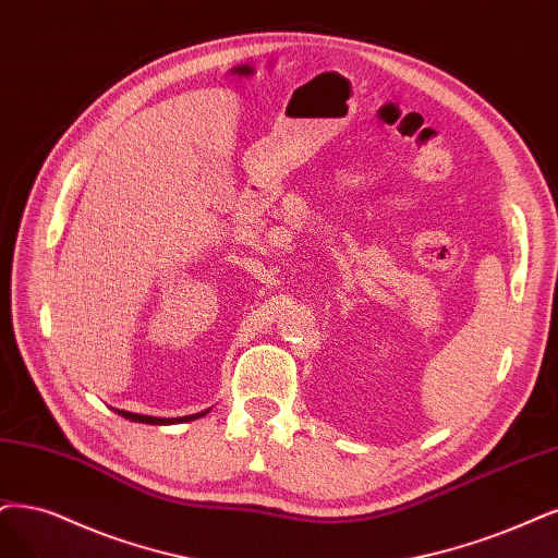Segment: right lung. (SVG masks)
<instances>
[{
	"label": "right lung",
	"instance_id": "obj_1",
	"mask_svg": "<svg viewBox=\"0 0 558 558\" xmlns=\"http://www.w3.org/2000/svg\"><path fill=\"white\" fill-rule=\"evenodd\" d=\"M119 416L129 418L133 423H149V425H174V423H189V421H195V418H202L209 414V409L206 411H199V414H191V416H179V418H158V416H144V414H133V411H123V409H114Z\"/></svg>",
	"mask_w": 558,
	"mask_h": 558
}]
</instances>
